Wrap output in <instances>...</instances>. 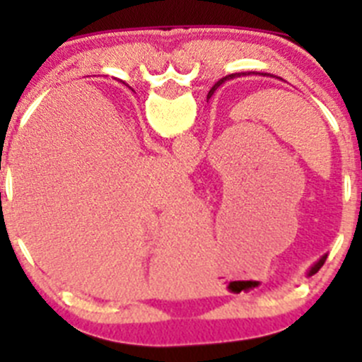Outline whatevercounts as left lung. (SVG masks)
<instances>
[{
	"instance_id": "obj_1",
	"label": "left lung",
	"mask_w": 362,
	"mask_h": 362,
	"mask_svg": "<svg viewBox=\"0 0 362 362\" xmlns=\"http://www.w3.org/2000/svg\"><path fill=\"white\" fill-rule=\"evenodd\" d=\"M249 75H250V73H249ZM261 75H262V76H273V75H269V73H261ZM236 76H240V73H233V75H228V76H224V78H221V80H218V82H217V83H215V86H214V89H215V90H217V87H221V83H224V82H226V80H231V78H236ZM276 78H279V76H276ZM324 261H326V255H322V257H320V259H319V261H317V262H315V264H313V266H312V269H310V273H315V272H317V269H319V268H320V266H322V264H324Z\"/></svg>"
}]
</instances>
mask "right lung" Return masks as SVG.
I'll list each match as a JSON object with an SVG mask.
<instances>
[{"label":"right lung","instance_id":"add662e5","mask_svg":"<svg viewBox=\"0 0 362 362\" xmlns=\"http://www.w3.org/2000/svg\"><path fill=\"white\" fill-rule=\"evenodd\" d=\"M214 90H215V89H214V87H211V89H210V93H208V94H210V96H211V94H214Z\"/></svg>","mask_w":362,"mask_h":362}]
</instances>
